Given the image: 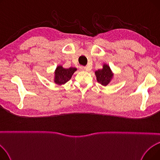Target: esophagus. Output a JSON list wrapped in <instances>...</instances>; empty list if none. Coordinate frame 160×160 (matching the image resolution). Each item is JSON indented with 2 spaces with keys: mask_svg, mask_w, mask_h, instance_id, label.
<instances>
[{
  "mask_svg": "<svg viewBox=\"0 0 160 160\" xmlns=\"http://www.w3.org/2000/svg\"><path fill=\"white\" fill-rule=\"evenodd\" d=\"M80 69L82 70V71H88L89 69L86 67L84 66H80Z\"/></svg>",
  "mask_w": 160,
  "mask_h": 160,
  "instance_id": "1",
  "label": "esophagus"
}]
</instances>
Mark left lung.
Instances as JSON below:
<instances>
[{"instance_id":"left-lung-1","label":"left lung","mask_w":160,"mask_h":160,"mask_svg":"<svg viewBox=\"0 0 160 160\" xmlns=\"http://www.w3.org/2000/svg\"><path fill=\"white\" fill-rule=\"evenodd\" d=\"M95 74L97 82L104 86H107L110 82L113 77V74L110 67L106 64L103 65L102 69H98L97 71L95 72Z\"/></svg>"}]
</instances>
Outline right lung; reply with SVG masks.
Instances as JSON below:
<instances>
[{
	"label": "right lung",
	"mask_w": 160,
	"mask_h": 160,
	"mask_svg": "<svg viewBox=\"0 0 160 160\" xmlns=\"http://www.w3.org/2000/svg\"><path fill=\"white\" fill-rule=\"evenodd\" d=\"M77 71L74 67H70L69 69H64L62 66H58L55 71V83L58 84H64L68 82L73 73Z\"/></svg>",
	"instance_id": "add662e5"
}]
</instances>
